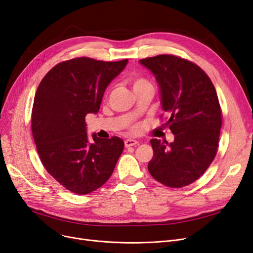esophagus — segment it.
Returning a JSON list of instances; mask_svg holds the SVG:
<instances>
[{
    "label": "esophagus",
    "instance_id": "34e87169",
    "mask_svg": "<svg viewBox=\"0 0 253 253\" xmlns=\"http://www.w3.org/2000/svg\"><path fill=\"white\" fill-rule=\"evenodd\" d=\"M138 142L136 141V139H132V138H128V139H125V147L128 148V147H131V146H135L137 145Z\"/></svg>",
    "mask_w": 253,
    "mask_h": 253
}]
</instances>
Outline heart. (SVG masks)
<instances>
[{"instance_id":"heart-1","label":"heart","mask_w":253,"mask_h":253,"mask_svg":"<svg viewBox=\"0 0 253 253\" xmlns=\"http://www.w3.org/2000/svg\"><path fill=\"white\" fill-rule=\"evenodd\" d=\"M143 84H150L149 83L146 79L144 78H136L134 81H133V87L135 86H139V85H143Z\"/></svg>"}]
</instances>
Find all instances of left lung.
I'll list each match as a JSON object with an SVG mask.
<instances>
[{"instance_id": "obj_1", "label": "left lung", "mask_w": 253, "mask_h": 253, "mask_svg": "<svg viewBox=\"0 0 253 253\" xmlns=\"http://www.w3.org/2000/svg\"><path fill=\"white\" fill-rule=\"evenodd\" d=\"M160 86L162 107L172 143L152 138L153 157L148 170L170 188L191 184L207 171L218 150L222 114L217 91L197 64L173 55L139 60Z\"/></svg>"}]
</instances>
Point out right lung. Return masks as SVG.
Instances as JSON below:
<instances>
[{
	"label": "right lung",
	"mask_w": 253,
	"mask_h": 253,
	"mask_svg": "<svg viewBox=\"0 0 253 253\" xmlns=\"http://www.w3.org/2000/svg\"><path fill=\"white\" fill-rule=\"evenodd\" d=\"M127 62L87 57L63 61L37 87L31 119L37 152L48 173L75 194L104 184L123 152L118 136L103 139L93 133L89 141L85 116L99 111L105 89Z\"/></svg>",
	"instance_id": "1"
}]
</instances>
